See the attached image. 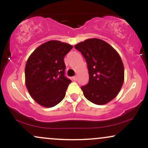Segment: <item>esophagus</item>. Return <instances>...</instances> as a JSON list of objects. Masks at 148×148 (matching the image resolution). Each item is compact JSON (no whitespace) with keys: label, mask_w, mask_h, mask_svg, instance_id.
I'll return each mask as SVG.
<instances>
[{"label":"esophagus","mask_w":148,"mask_h":148,"mask_svg":"<svg viewBox=\"0 0 148 148\" xmlns=\"http://www.w3.org/2000/svg\"><path fill=\"white\" fill-rule=\"evenodd\" d=\"M72 79L74 80V81H76V80H77V76H73V77H72Z\"/></svg>","instance_id":"obj_1"}]
</instances>
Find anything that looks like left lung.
Wrapping results in <instances>:
<instances>
[{
  "instance_id": "obj_1",
  "label": "left lung",
  "mask_w": 148,
  "mask_h": 148,
  "mask_svg": "<svg viewBox=\"0 0 148 148\" xmlns=\"http://www.w3.org/2000/svg\"><path fill=\"white\" fill-rule=\"evenodd\" d=\"M88 64L89 82L82 86L85 97L97 105L106 104L118 95L125 78L118 53L103 40L88 39L74 46Z\"/></svg>"
}]
</instances>
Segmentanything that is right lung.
I'll return each mask as SVG.
<instances>
[{"label": "right lung", "instance_id": "obj_1", "mask_svg": "<svg viewBox=\"0 0 148 148\" xmlns=\"http://www.w3.org/2000/svg\"><path fill=\"white\" fill-rule=\"evenodd\" d=\"M73 48L69 44L51 40L32 53L25 67V86L37 103L50 108L64 99L71 80L64 76V57Z\"/></svg>", "mask_w": 148, "mask_h": 148}]
</instances>
